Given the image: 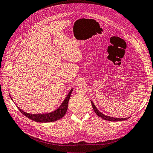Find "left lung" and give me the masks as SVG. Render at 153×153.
<instances>
[{"label": "left lung", "mask_w": 153, "mask_h": 153, "mask_svg": "<svg viewBox=\"0 0 153 153\" xmlns=\"http://www.w3.org/2000/svg\"><path fill=\"white\" fill-rule=\"evenodd\" d=\"M91 105H92L94 111H95L96 114L103 119L108 120V121H122V120H125L128 119V117H127V118H115V117H111V116L105 115L104 114H103L102 112H100L99 111V110L97 109V108L95 107V104L93 103L92 101H91Z\"/></svg>", "instance_id": "8db88e82"}]
</instances>
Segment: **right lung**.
I'll use <instances>...</instances> for the list:
<instances>
[{
	"label": "right lung",
	"instance_id": "add662e5",
	"mask_svg": "<svg viewBox=\"0 0 153 153\" xmlns=\"http://www.w3.org/2000/svg\"><path fill=\"white\" fill-rule=\"evenodd\" d=\"M72 88L70 92L68 93V95L66 96L64 101L62 102L61 105L55 111L50 112V113H46V114H29L26 112L23 111L19 107H17L19 109V111L26 117L30 119V120H33L36 122H39V123H51V122L56 121L60 119H62L63 116L66 113L67 109H68V102L70 100V98L71 94L73 91ZM11 98V97H10ZM12 99V98H11ZM13 100V99H12Z\"/></svg>",
	"mask_w": 153,
	"mask_h": 153
}]
</instances>
